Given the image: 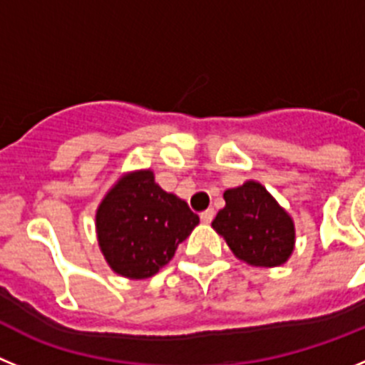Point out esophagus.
I'll return each mask as SVG.
<instances>
[{"label": "esophagus", "instance_id": "esophagus-1", "mask_svg": "<svg viewBox=\"0 0 365 365\" xmlns=\"http://www.w3.org/2000/svg\"><path fill=\"white\" fill-rule=\"evenodd\" d=\"M200 218H202L203 223H211L212 218H215V209H207V211H203L202 215H200Z\"/></svg>", "mask_w": 365, "mask_h": 365}]
</instances>
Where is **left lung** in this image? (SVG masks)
<instances>
[{"label":"left lung","mask_w":365,"mask_h":365,"mask_svg":"<svg viewBox=\"0 0 365 365\" xmlns=\"http://www.w3.org/2000/svg\"><path fill=\"white\" fill-rule=\"evenodd\" d=\"M225 207L212 220L236 258L256 267H277L287 262L294 249V223L262 183L223 192Z\"/></svg>","instance_id":"1"}]
</instances>
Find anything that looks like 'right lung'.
Masks as SVG:
<instances>
[{"label": "right lung", "instance_id": "right-lung-1", "mask_svg": "<svg viewBox=\"0 0 365 365\" xmlns=\"http://www.w3.org/2000/svg\"><path fill=\"white\" fill-rule=\"evenodd\" d=\"M200 223L183 200L134 170L114 183L96 211L98 244L114 272L143 280L160 271Z\"/></svg>", "mask_w": 365, "mask_h": 365}]
</instances>
